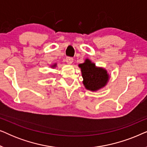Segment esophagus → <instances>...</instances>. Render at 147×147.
<instances>
[{
    "mask_svg": "<svg viewBox=\"0 0 147 147\" xmlns=\"http://www.w3.org/2000/svg\"><path fill=\"white\" fill-rule=\"evenodd\" d=\"M65 61H66V62H67V64H71L72 62H73V61H74V59L72 57H66Z\"/></svg>",
    "mask_w": 147,
    "mask_h": 147,
    "instance_id": "esophagus-1",
    "label": "esophagus"
}]
</instances>
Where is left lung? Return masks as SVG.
I'll use <instances>...</instances> for the list:
<instances>
[{
	"instance_id": "left-lung-1",
	"label": "left lung",
	"mask_w": 147,
	"mask_h": 147,
	"mask_svg": "<svg viewBox=\"0 0 147 147\" xmlns=\"http://www.w3.org/2000/svg\"><path fill=\"white\" fill-rule=\"evenodd\" d=\"M81 68L83 83L86 89L96 91L104 87L107 83L108 75L103 68L96 67L95 64L86 59L84 63L79 65Z\"/></svg>"
}]
</instances>
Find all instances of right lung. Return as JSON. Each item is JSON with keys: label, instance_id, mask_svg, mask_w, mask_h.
Listing matches in <instances>:
<instances>
[{"label": "right lung", "instance_id": "obj_1", "mask_svg": "<svg viewBox=\"0 0 147 147\" xmlns=\"http://www.w3.org/2000/svg\"><path fill=\"white\" fill-rule=\"evenodd\" d=\"M55 65H54V66H55ZM54 66H53V67H54Z\"/></svg>", "mask_w": 147, "mask_h": 147}]
</instances>
